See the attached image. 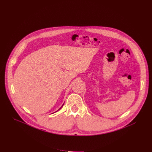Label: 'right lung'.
<instances>
[{
    "label": "right lung",
    "mask_w": 152,
    "mask_h": 152,
    "mask_svg": "<svg viewBox=\"0 0 152 152\" xmlns=\"http://www.w3.org/2000/svg\"><path fill=\"white\" fill-rule=\"evenodd\" d=\"M64 106V104H63V105H62V106ZM61 107H60V109H61ZM59 109H58V110H59Z\"/></svg>",
    "instance_id": "1"
}]
</instances>
